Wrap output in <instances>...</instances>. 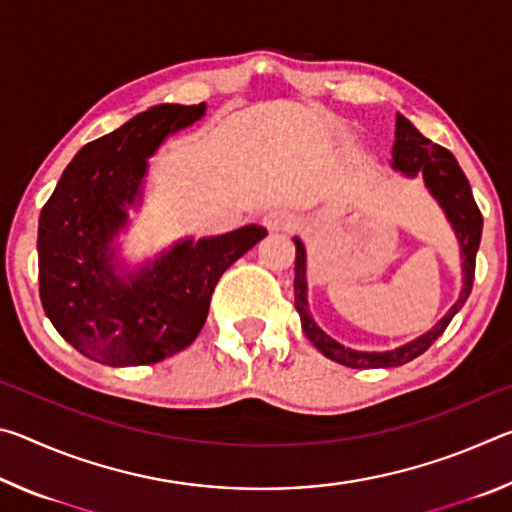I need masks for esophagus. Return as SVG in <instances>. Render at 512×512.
Listing matches in <instances>:
<instances>
[{"mask_svg": "<svg viewBox=\"0 0 512 512\" xmlns=\"http://www.w3.org/2000/svg\"><path fill=\"white\" fill-rule=\"evenodd\" d=\"M264 225L268 230H291L296 225V216L289 210H271L264 214Z\"/></svg>", "mask_w": 512, "mask_h": 512, "instance_id": "obj_1", "label": "esophagus"}]
</instances>
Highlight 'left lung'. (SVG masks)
<instances>
[{
    "label": "left lung",
    "mask_w": 512,
    "mask_h": 512,
    "mask_svg": "<svg viewBox=\"0 0 512 512\" xmlns=\"http://www.w3.org/2000/svg\"><path fill=\"white\" fill-rule=\"evenodd\" d=\"M395 146H393V167L400 169L406 176H415L422 173L424 183L431 189V194L438 198L440 207H443L447 219L452 221L456 237L461 241L463 250V289L461 298L456 300V305L447 311V316L431 329V332L422 334L420 339L402 345V348L391 352H357L350 348H343L341 343L320 329L314 318L307 311V257L305 246L300 239L296 241V280H293V293H296V309L302 320V329H305L307 339L314 343V348L320 350L332 361H339L348 368H395L404 366V363L420 357L422 352H427L433 341L445 332L447 325L452 323L456 311L465 305V300L470 298L472 284H474V266H476V250H479L481 230H483V216L479 205H476L470 183H467L463 169L458 167V162L445 146L433 144L427 140L418 128H415L409 119L397 115L395 121Z\"/></svg>",
    "instance_id": "obj_1"
}]
</instances>
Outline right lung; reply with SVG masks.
<instances>
[{"label":"right lung","mask_w":512,"mask_h":512,"mask_svg":"<svg viewBox=\"0 0 512 512\" xmlns=\"http://www.w3.org/2000/svg\"><path fill=\"white\" fill-rule=\"evenodd\" d=\"M205 112L155 106L67 164L40 212L38 277L45 314L67 343L106 366H149L185 350L205 325L225 268L266 237L244 225L221 237L183 241L124 284L112 273L108 244L140 194L146 158Z\"/></svg>","instance_id":"right-lung-1"}]
</instances>
